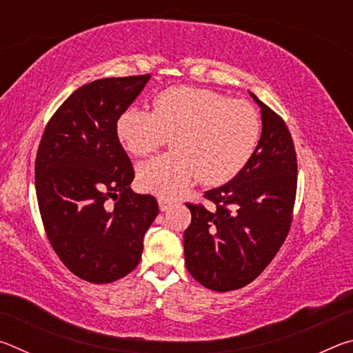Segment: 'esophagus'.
Returning <instances> with one entry per match:
<instances>
[{
	"mask_svg": "<svg viewBox=\"0 0 353 353\" xmlns=\"http://www.w3.org/2000/svg\"><path fill=\"white\" fill-rule=\"evenodd\" d=\"M172 205V202L170 201V199H166V198H159V207H160V210L162 212H166V210H170V207Z\"/></svg>",
	"mask_w": 353,
	"mask_h": 353,
	"instance_id": "34e87169",
	"label": "esophagus"
}]
</instances>
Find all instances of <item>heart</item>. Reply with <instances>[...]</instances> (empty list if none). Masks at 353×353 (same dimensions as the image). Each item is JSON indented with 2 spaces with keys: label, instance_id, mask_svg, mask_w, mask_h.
Masks as SVG:
<instances>
[{
  "label": "heart",
  "instance_id": "b5f03b06",
  "mask_svg": "<svg viewBox=\"0 0 353 353\" xmlns=\"http://www.w3.org/2000/svg\"><path fill=\"white\" fill-rule=\"evenodd\" d=\"M261 121L254 105L196 87H171L152 99V112L130 105L117 119V135L134 155L154 152L171 135L170 152L141 163L140 185L165 198L198 179L223 185L234 179L259 145Z\"/></svg>",
  "mask_w": 353,
  "mask_h": 353
}]
</instances>
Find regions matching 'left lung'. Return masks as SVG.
I'll use <instances>...</instances> for the list:
<instances>
[{
  "mask_svg": "<svg viewBox=\"0 0 353 353\" xmlns=\"http://www.w3.org/2000/svg\"><path fill=\"white\" fill-rule=\"evenodd\" d=\"M261 109V137L248 165L219 188L205 191L214 204H190L183 234L185 265L201 285L232 291L252 282L285 243L292 223L297 157L282 117L250 93Z\"/></svg>",
  "mask_w": 353,
  "mask_h": 353,
  "instance_id": "left-lung-1",
  "label": "left lung"
}]
</instances>
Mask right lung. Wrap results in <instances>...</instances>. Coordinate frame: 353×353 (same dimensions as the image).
Masks as SVG:
<instances>
[{
    "label": "right lung",
    "instance_id": "obj_1",
    "mask_svg": "<svg viewBox=\"0 0 353 353\" xmlns=\"http://www.w3.org/2000/svg\"><path fill=\"white\" fill-rule=\"evenodd\" d=\"M151 74L105 77L77 88L48 121L35 157V191L48 240L82 280L110 283L140 263L157 199L130 190L135 172L117 119Z\"/></svg>",
    "mask_w": 353,
    "mask_h": 353
}]
</instances>
